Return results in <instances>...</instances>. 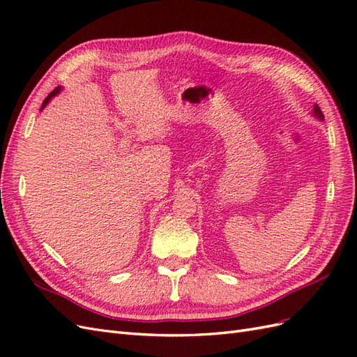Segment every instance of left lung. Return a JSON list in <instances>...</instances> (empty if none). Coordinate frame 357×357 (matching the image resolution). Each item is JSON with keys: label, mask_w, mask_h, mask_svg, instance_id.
I'll return each instance as SVG.
<instances>
[{"label": "left lung", "mask_w": 357, "mask_h": 357, "mask_svg": "<svg viewBox=\"0 0 357 357\" xmlns=\"http://www.w3.org/2000/svg\"><path fill=\"white\" fill-rule=\"evenodd\" d=\"M312 112H314V116H317L319 119H323V113H321V110L319 109V105H314V110H312Z\"/></svg>", "instance_id": "obj_1"}]
</instances>
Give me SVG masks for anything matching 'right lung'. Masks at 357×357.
Wrapping results in <instances>:
<instances>
[{
  "label": "right lung",
  "mask_w": 357,
  "mask_h": 357,
  "mask_svg": "<svg viewBox=\"0 0 357 357\" xmlns=\"http://www.w3.org/2000/svg\"><path fill=\"white\" fill-rule=\"evenodd\" d=\"M58 92H59V88H56V89H55V91H53V92H50V93L47 95V98H46L45 101H43V104H41V109H45V107H46V104H47V102L50 101V98H52V96H53V95H56Z\"/></svg>",
  "instance_id": "obj_1"
}]
</instances>
